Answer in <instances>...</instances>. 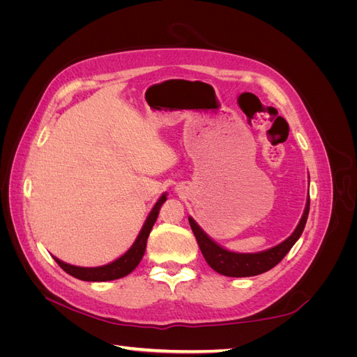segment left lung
Wrapping results in <instances>:
<instances>
[{
	"label": "left lung",
	"mask_w": 357,
	"mask_h": 357,
	"mask_svg": "<svg viewBox=\"0 0 357 357\" xmlns=\"http://www.w3.org/2000/svg\"><path fill=\"white\" fill-rule=\"evenodd\" d=\"M308 211L310 198L307 199L304 214H302L294 234L282 244L261 253H234L226 250V248L215 244L192 218H189V223L193 235H195V238L198 241L202 256L215 273L226 277H252L266 273L271 268H274L278 262H282V259L289 253L290 248L299 240L302 231H304L308 219Z\"/></svg>",
	"instance_id": "left-lung-1"
}]
</instances>
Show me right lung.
Wrapping results in <instances>:
<instances>
[{
    "label": "right lung",
    "instance_id": "obj_1",
    "mask_svg": "<svg viewBox=\"0 0 357 357\" xmlns=\"http://www.w3.org/2000/svg\"><path fill=\"white\" fill-rule=\"evenodd\" d=\"M167 201V193L162 195L158 202L155 204V207L150 211L147 220L144 222L142 231H139L135 243L131 245L129 250L121 256L119 259H116L114 262L104 265V266H95V268H83V266H74L70 264H66L59 261L58 257H53L56 261V264L63 269V271L68 273L70 275L83 280V282H110V280H117L122 278L125 275H128L129 273H132L134 269L137 268V265L142 261L144 252H146V244H147V238L149 234L152 231L153 225L158 219L159 210L162 207V204Z\"/></svg>",
    "mask_w": 357,
    "mask_h": 357
}]
</instances>
